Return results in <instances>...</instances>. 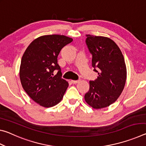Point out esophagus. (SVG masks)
I'll use <instances>...</instances> for the list:
<instances>
[{
  "label": "esophagus",
  "instance_id": "34e87169",
  "mask_svg": "<svg viewBox=\"0 0 146 146\" xmlns=\"http://www.w3.org/2000/svg\"><path fill=\"white\" fill-rule=\"evenodd\" d=\"M79 82H80V80H71V82H72L73 84H77Z\"/></svg>",
  "mask_w": 146,
  "mask_h": 146
}]
</instances>
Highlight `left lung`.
I'll return each instance as SVG.
<instances>
[{
	"instance_id": "left-lung-1",
	"label": "left lung",
	"mask_w": 146,
	"mask_h": 146,
	"mask_svg": "<svg viewBox=\"0 0 146 146\" xmlns=\"http://www.w3.org/2000/svg\"><path fill=\"white\" fill-rule=\"evenodd\" d=\"M86 36L93 70L98 76L96 80L90 81V90L84 98L94 109L106 108L118 99L124 88L127 76L124 58L111 38L91 35Z\"/></svg>"
}]
</instances>
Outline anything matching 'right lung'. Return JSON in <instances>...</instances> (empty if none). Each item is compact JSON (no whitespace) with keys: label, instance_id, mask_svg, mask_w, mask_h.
Listing matches in <instances>:
<instances>
[{"label":"right lung","instance_id":"right-lung-1","mask_svg":"<svg viewBox=\"0 0 146 146\" xmlns=\"http://www.w3.org/2000/svg\"><path fill=\"white\" fill-rule=\"evenodd\" d=\"M73 39L60 35H48L35 39L26 49L20 66V79L26 93L44 108L60 102L68 87L61 78L57 57L61 49ZM58 70L57 75L54 71Z\"/></svg>","mask_w":146,"mask_h":146}]
</instances>
